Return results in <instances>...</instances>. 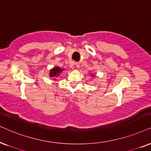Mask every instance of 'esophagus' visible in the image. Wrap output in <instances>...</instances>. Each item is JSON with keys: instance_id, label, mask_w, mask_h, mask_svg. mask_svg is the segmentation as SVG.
Listing matches in <instances>:
<instances>
[{"instance_id": "esophagus-1", "label": "esophagus", "mask_w": 151, "mask_h": 151, "mask_svg": "<svg viewBox=\"0 0 151 151\" xmlns=\"http://www.w3.org/2000/svg\"><path fill=\"white\" fill-rule=\"evenodd\" d=\"M75 65H76V67H77V68H79L80 67V63H79V62H76Z\"/></svg>"}]
</instances>
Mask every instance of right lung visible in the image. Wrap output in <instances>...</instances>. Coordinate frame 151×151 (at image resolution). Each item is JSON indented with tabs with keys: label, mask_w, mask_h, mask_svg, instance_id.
<instances>
[{
	"label": "right lung",
	"mask_w": 151,
	"mask_h": 151,
	"mask_svg": "<svg viewBox=\"0 0 151 151\" xmlns=\"http://www.w3.org/2000/svg\"><path fill=\"white\" fill-rule=\"evenodd\" d=\"M63 70L60 69V68H58V67L54 68L53 69H52L51 71H50V77H58V76L59 75L60 72H61V71H63Z\"/></svg>",
	"instance_id": "add662e5"
}]
</instances>
